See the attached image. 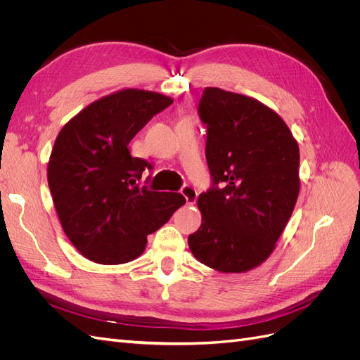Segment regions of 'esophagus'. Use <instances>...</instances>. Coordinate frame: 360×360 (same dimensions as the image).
Wrapping results in <instances>:
<instances>
[{
  "label": "esophagus",
  "instance_id": "obj_1",
  "mask_svg": "<svg viewBox=\"0 0 360 360\" xmlns=\"http://www.w3.org/2000/svg\"><path fill=\"white\" fill-rule=\"evenodd\" d=\"M181 195H183L184 198H186L188 204H193L195 201H197L198 192H197V189H195L193 186H191V184H186V186L181 188Z\"/></svg>",
  "mask_w": 360,
  "mask_h": 360
}]
</instances>
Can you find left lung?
I'll use <instances>...</instances> for the list:
<instances>
[{"label": "left lung", "instance_id": "left-lung-1", "mask_svg": "<svg viewBox=\"0 0 360 360\" xmlns=\"http://www.w3.org/2000/svg\"><path fill=\"white\" fill-rule=\"evenodd\" d=\"M198 114L212 188L198 197L202 222L188 243L200 263L242 274L269 258L291 217L299 146L284 120L252 97L207 86Z\"/></svg>", "mask_w": 360, "mask_h": 360}]
</instances>
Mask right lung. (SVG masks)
<instances>
[{
  "instance_id": "obj_1",
  "label": "right lung",
  "mask_w": 360,
  "mask_h": 360,
  "mask_svg": "<svg viewBox=\"0 0 360 360\" xmlns=\"http://www.w3.org/2000/svg\"><path fill=\"white\" fill-rule=\"evenodd\" d=\"M171 103L155 91L120 90L84 108L60 130L48 163L52 201L69 240L94 263L138 258L147 236L186 202L181 193L139 186L153 167L130 156L127 147Z\"/></svg>"
}]
</instances>
